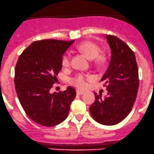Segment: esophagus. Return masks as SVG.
Listing matches in <instances>:
<instances>
[{
    "instance_id": "obj_1",
    "label": "esophagus",
    "mask_w": 154,
    "mask_h": 154,
    "mask_svg": "<svg viewBox=\"0 0 154 154\" xmlns=\"http://www.w3.org/2000/svg\"><path fill=\"white\" fill-rule=\"evenodd\" d=\"M76 93H77V95H83V94L84 93V92L83 90H76Z\"/></svg>"
}]
</instances>
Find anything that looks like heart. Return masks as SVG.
I'll return each mask as SVG.
<instances>
[{
    "label": "heart",
    "instance_id": "1",
    "mask_svg": "<svg viewBox=\"0 0 154 154\" xmlns=\"http://www.w3.org/2000/svg\"><path fill=\"white\" fill-rule=\"evenodd\" d=\"M77 50L83 53L88 59H94V64L97 66H101L105 63L106 57L103 54H99L100 48L95 42L91 41H84L76 47ZM70 64V55L69 53H64L62 58V65L64 67H69ZM90 76L84 74L79 73L71 79V83L79 88L87 87V81Z\"/></svg>",
    "mask_w": 154,
    "mask_h": 154
}]
</instances>
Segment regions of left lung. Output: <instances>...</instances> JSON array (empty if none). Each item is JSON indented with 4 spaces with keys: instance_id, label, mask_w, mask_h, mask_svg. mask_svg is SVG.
Returning a JSON list of instances; mask_svg holds the SVG:
<instances>
[{
    "instance_id": "1",
    "label": "left lung",
    "mask_w": 154,
    "mask_h": 154,
    "mask_svg": "<svg viewBox=\"0 0 154 154\" xmlns=\"http://www.w3.org/2000/svg\"><path fill=\"white\" fill-rule=\"evenodd\" d=\"M112 56L102 77L107 95L95 92V100L90 107L94 120L105 125H116L130 113L139 87V73L135 54L126 43L114 35H106Z\"/></svg>"
}]
</instances>
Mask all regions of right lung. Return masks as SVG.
I'll return each mask as SVG.
<instances>
[{"label": "right lung", "mask_w": 154, "mask_h": 154, "mask_svg": "<svg viewBox=\"0 0 154 154\" xmlns=\"http://www.w3.org/2000/svg\"><path fill=\"white\" fill-rule=\"evenodd\" d=\"M74 40L43 39L32 42L19 57L14 84L20 103L26 115L39 125L51 127L63 122L76 95L68 87L51 93L62 69V58Z\"/></svg>", "instance_id": "add662e5"}]
</instances>
